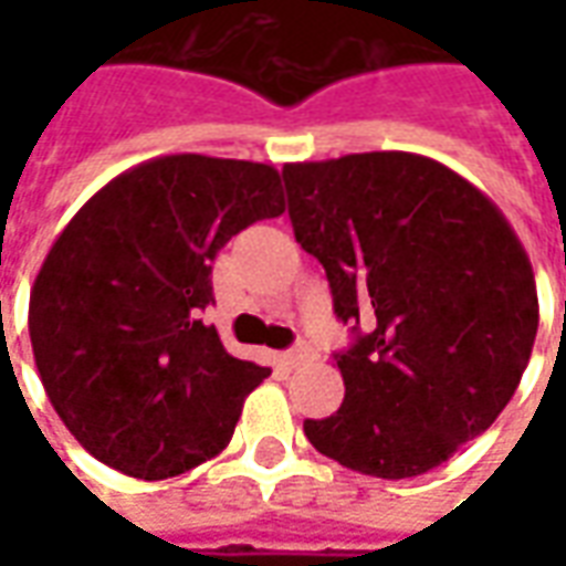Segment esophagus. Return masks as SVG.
<instances>
[{
	"label": "esophagus",
	"instance_id": "esophagus-1",
	"mask_svg": "<svg viewBox=\"0 0 566 566\" xmlns=\"http://www.w3.org/2000/svg\"><path fill=\"white\" fill-rule=\"evenodd\" d=\"M312 357H315V352H312L308 345H296L291 352H284V364H287V367H303Z\"/></svg>",
	"mask_w": 566,
	"mask_h": 566
}]
</instances>
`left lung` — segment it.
Returning a JSON list of instances; mask_svg holds the SVG:
<instances>
[{
  "label": "left lung",
  "instance_id": "left-lung-1",
  "mask_svg": "<svg viewBox=\"0 0 566 566\" xmlns=\"http://www.w3.org/2000/svg\"><path fill=\"white\" fill-rule=\"evenodd\" d=\"M282 175L336 315L367 327L336 355L343 406L306 418L308 442L376 479L427 473L485 433L522 381L539 324L527 251L479 187L421 154H345Z\"/></svg>",
  "mask_w": 566,
  "mask_h": 566
}]
</instances>
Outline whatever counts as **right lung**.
<instances>
[{
  "mask_svg": "<svg viewBox=\"0 0 566 566\" xmlns=\"http://www.w3.org/2000/svg\"><path fill=\"white\" fill-rule=\"evenodd\" d=\"M282 211L275 166L169 154L112 178L56 235L30 294L32 355L96 461L157 482L227 449L270 367L230 355L199 318L211 260Z\"/></svg>",
  "mask_w": 566,
  "mask_h": 566,
  "instance_id": "1",
  "label": "right lung"
}]
</instances>
